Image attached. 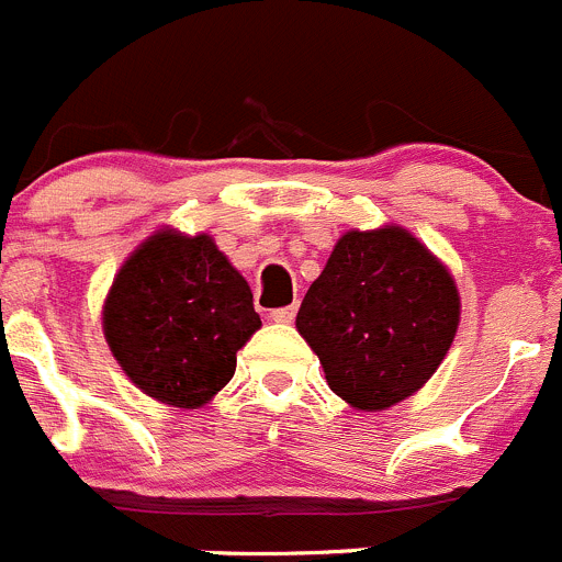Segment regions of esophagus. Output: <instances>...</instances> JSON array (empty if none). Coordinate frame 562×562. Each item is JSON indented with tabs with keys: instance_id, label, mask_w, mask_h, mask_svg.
Listing matches in <instances>:
<instances>
[{
	"instance_id": "1",
	"label": "esophagus",
	"mask_w": 562,
	"mask_h": 562,
	"mask_svg": "<svg viewBox=\"0 0 562 562\" xmlns=\"http://www.w3.org/2000/svg\"><path fill=\"white\" fill-rule=\"evenodd\" d=\"M295 314H297V306L292 303V306H284V308H272L270 319L272 323H292V319H295Z\"/></svg>"
}]
</instances>
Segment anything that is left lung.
Returning <instances> with one entry per match:
<instances>
[{
    "instance_id": "8db88e82",
    "label": "left lung",
    "mask_w": 562,
    "mask_h": 562,
    "mask_svg": "<svg viewBox=\"0 0 562 562\" xmlns=\"http://www.w3.org/2000/svg\"><path fill=\"white\" fill-rule=\"evenodd\" d=\"M461 319L447 270L400 226L347 232L297 312L330 392L386 411L419 392L445 361Z\"/></svg>"
}]
</instances>
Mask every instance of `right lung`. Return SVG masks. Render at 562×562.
<instances>
[{
    "label": "right lung",
    "mask_w": 562,
    "mask_h": 562,
    "mask_svg": "<svg viewBox=\"0 0 562 562\" xmlns=\"http://www.w3.org/2000/svg\"><path fill=\"white\" fill-rule=\"evenodd\" d=\"M121 370L148 397L198 408L234 378L259 330L254 295L210 234L162 228L117 270L101 312Z\"/></svg>",
    "instance_id": "1"
}]
</instances>
